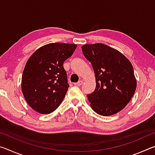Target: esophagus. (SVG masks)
Wrapping results in <instances>:
<instances>
[{
  "label": "esophagus",
  "instance_id": "obj_1",
  "mask_svg": "<svg viewBox=\"0 0 155 155\" xmlns=\"http://www.w3.org/2000/svg\"><path fill=\"white\" fill-rule=\"evenodd\" d=\"M83 84V81H78L77 83H74V85H76V86H80V85H81Z\"/></svg>",
  "mask_w": 155,
  "mask_h": 155
}]
</instances>
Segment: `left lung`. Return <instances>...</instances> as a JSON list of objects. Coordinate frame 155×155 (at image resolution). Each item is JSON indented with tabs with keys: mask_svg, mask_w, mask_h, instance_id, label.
I'll use <instances>...</instances> for the list:
<instances>
[{
	"mask_svg": "<svg viewBox=\"0 0 155 155\" xmlns=\"http://www.w3.org/2000/svg\"><path fill=\"white\" fill-rule=\"evenodd\" d=\"M81 48L95 73L96 89L87 95L91 108L104 116L117 114L129 103L137 87L132 64L105 44H85Z\"/></svg>",
	"mask_w": 155,
	"mask_h": 155,
	"instance_id": "obj_1",
	"label": "left lung"
}]
</instances>
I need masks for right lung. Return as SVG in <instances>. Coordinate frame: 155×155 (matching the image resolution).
Masks as SVG:
<instances>
[{
  "label": "right lung",
  "mask_w": 155,
  "mask_h": 155,
  "mask_svg": "<svg viewBox=\"0 0 155 155\" xmlns=\"http://www.w3.org/2000/svg\"><path fill=\"white\" fill-rule=\"evenodd\" d=\"M77 47L72 44H48L28 59L21 87L26 101L35 111L51 114L62 103L70 87L63 65Z\"/></svg>",
  "instance_id": "right-lung-1"
}]
</instances>
